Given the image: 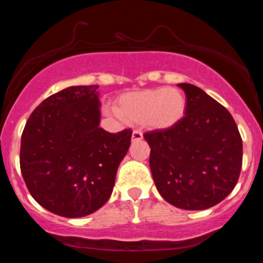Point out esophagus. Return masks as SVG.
I'll return each instance as SVG.
<instances>
[{"label": "esophagus", "mask_w": 263, "mask_h": 263, "mask_svg": "<svg viewBox=\"0 0 263 263\" xmlns=\"http://www.w3.org/2000/svg\"><path fill=\"white\" fill-rule=\"evenodd\" d=\"M142 138H143V135H142L141 131L135 129V131L132 132V141H140Z\"/></svg>", "instance_id": "esophagus-1"}]
</instances>
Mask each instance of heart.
<instances>
[{
	"label": "heart",
	"mask_w": 263,
	"mask_h": 263,
	"mask_svg": "<svg viewBox=\"0 0 263 263\" xmlns=\"http://www.w3.org/2000/svg\"><path fill=\"white\" fill-rule=\"evenodd\" d=\"M186 96L178 87H156L120 96L115 114L152 129H167L184 117Z\"/></svg>",
	"instance_id": "1"
}]
</instances>
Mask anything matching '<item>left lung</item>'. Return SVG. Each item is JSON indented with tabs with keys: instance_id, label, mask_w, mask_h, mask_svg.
<instances>
[{
	"instance_id": "left-lung-1",
	"label": "left lung",
	"mask_w": 263,
	"mask_h": 263,
	"mask_svg": "<svg viewBox=\"0 0 263 263\" xmlns=\"http://www.w3.org/2000/svg\"><path fill=\"white\" fill-rule=\"evenodd\" d=\"M185 116L173 127L146 132L149 167L159 194L185 210L219 204L236 185L242 167V140L226 108L192 84Z\"/></svg>"
}]
</instances>
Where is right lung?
I'll use <instances>...</instances> for the list:
<instances>
[{"label":"right lung","mask_w":263,"mask_h":263,"mask_svg":"<svg viewBox=\"0 0 263 263\" xmlns=\"http://www.w3.org/2000/svg\"><path fill=\"white\" fill-rule=\"evenodd\" d=\"M98 85L70 86L35 107L21 140L20 165L34 200L64 218H81L104 205L132 131L110 134L100 125Z\"/></svg>","instance_id":"add662e5"}]
</instances>
